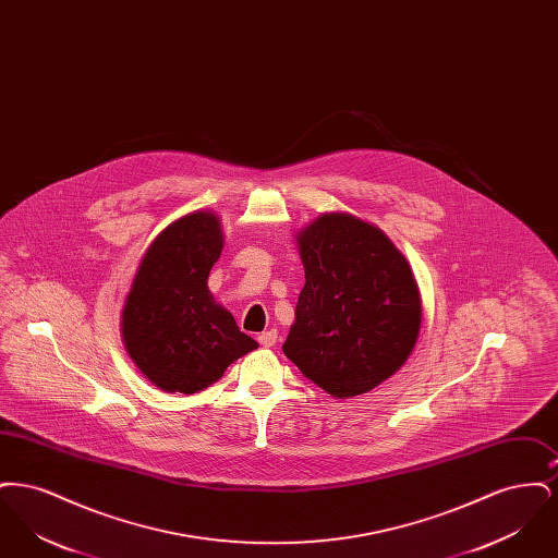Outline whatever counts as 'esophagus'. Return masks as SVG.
<instances>
[{
	"label": "esophagus",
	"mask_w": 558,
	"mask_h": 558,
	"mask_svg": "<svg viewBox=\"0 0 558 558\" xmlns=\"http://www.w3.org/2000/svg\"><path fill=\"white\" fill-rule=\"evenodd\" d=\"M257 341H259V345L264 347L276 345V341H278V332H276L274 328H269V330L262 332V335L257 337Z\"/></svg>",
	"instance_id": "1"
}]
</instances>
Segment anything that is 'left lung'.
<instances>
[{
    "instance_id": "1",
    "label": "left lung",
    "mask_w": 558,
    "mask_h": 558,
    "mask_svg": "<svg viewBox=\"0 0 558 558\" xmlns=\"http://www.w3.org/2000/svg\"><path fill=\"white\" fill-rule=\"evenodd\" d=\"M305 287L284 355L337 399L368 393L405 364L423 301L408 259L371 221L322 213L296 234Z\"/></svg>"
}]
</instances>
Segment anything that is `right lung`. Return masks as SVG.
Segmentation results:
<instances>
[{
  "mask_svg": "<svg viewBox=\"0 0 558 558\" xmlns=\"http://www.w3.org/2000/svg\"><path fill=\"white\" fill-rule=\"evenodd\" d=\"M223 248L221 219L198 209L171 221L146 248L121 314L133 364L165 393L207 389L257 341L207 287Z\"/></svg>",
  "mask_w": 558,
  "mask_h": 558,
  "instance_id": "add662e5",
  "label": "right lung"
}]
</instances>
